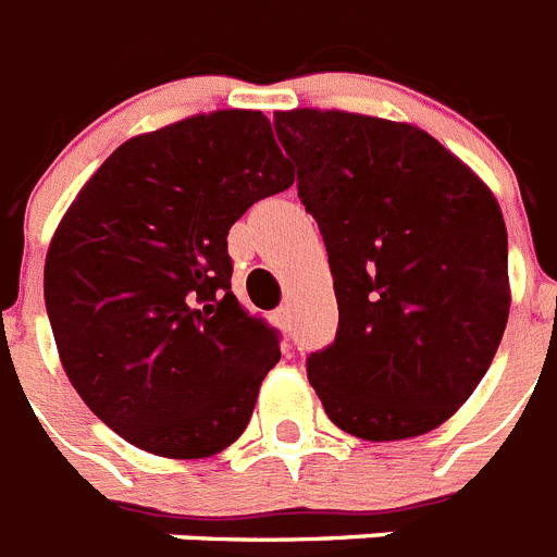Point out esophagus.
Masks as SVG:
<instances>
[{
  "label": "esophagus",
  "mask_w": 557,
  "mask_h": 557,
  "mask_svg": "<svg viewBox=\"0 0 557 557\" xmlns=\"http://www.w3.org/2000/svg\"><path fill=\"white\" fill-rule=\"evenodd\" d=\"M273 324L278 330H284V333H287V330H289V307H278V310L273 312Z\"/></svg>",
  "instance_id": "1"
}]
</instances>
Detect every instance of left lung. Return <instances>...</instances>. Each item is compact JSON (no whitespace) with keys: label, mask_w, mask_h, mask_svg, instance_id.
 Listing matches in <instances>:
<instances>
[{"label":"left lung","mask_w":557,"mask_h":557,"mask_svg":"<svg viewBox=\"0 0 557 557\" xmlns=\"http://www.w3.org/2000/svg\"><path fill=\"white\" fill-rule=\"evenodd\" d=\"M330 256L338 333L307 358L324 412L364 441L441 426L481 384L509 319L493 190L430 133L347 110L275 113Z\"/></svg>","instance_id":"obj_1"}]
</instances>
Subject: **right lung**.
<instances>
[{
  "instance_id": "right-lung-1",
  "label": "right lung",
  "mask_w": 557,
  "mask_h": 557,
  "mask_svg": "<svg viewBox=\"0 0 557 557\" xmlns=\"http://www.w3.org/2000/svg\"><path fill=\"white\" fill-rule=\"evenodd\" d=\"M293 168L261 110L196 113L133 136L62 215L45 305L73 389L162 458H210L250 424L278 335L230 289V227Z\"/></svg>"
}]
</instances>
